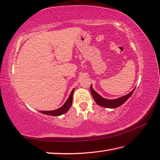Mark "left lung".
<instances>
[{"label": "left lung", "instance_id": "1", "mask_svg": "<svg viewBox=\"0 0 160 160\" xmlns=\"http://www.w3.org/2000/svg\"><path fill=\"white\" fill-rule=\"evenodd\" d=\"M90 90H91V92H92L93 99H94L95 102L98 105L102 106V107L104 108H116L119 107V106H121V105H123V103L126 102L131 96H132L134 91V89L130 93H128V94L124 96L123 97H121V98H118L117 99H113V100H108V99H105L104 98H102V96H100L98 93H96V92H95V91L93 90L92 85L90 86Z\"/></svg>", "mask_w": 160, "mask_h": 160}]
</instances>
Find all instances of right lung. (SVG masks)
I'll return each mask as SVG.
<instances>
[{"mask_svg": "<svg viewBox=\"0 0 160 160\" xmlns=\"http://www.w3.org/2000/svg\"><path fill=\"white\" fill-rule=\"evenodd\" d=\"M73 92H74V89L72 90V92L71 93L70 96H68L67 101H66L64 105L62 106L60 108L55 109V110H52V111H40V112L41 113L45 114L46 115L56 116V117H57V116H59L64 114L65 112H67L68 110V109L71 108V106L72 105V99H73Z\"/></svg>", "mask_w": 160, "mask_h": 160, "instance_id": "1", "label": "right lung"}]
</instances>
